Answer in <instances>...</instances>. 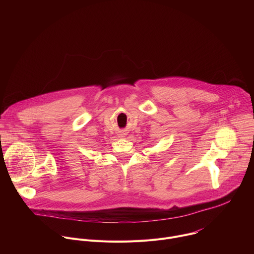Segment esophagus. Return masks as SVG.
I'll return each mask as SVG.
<instances>
[{
    "label": "esophagus",
    "instance_id": "obj_1",
    "mask_svg": "<svg viewBox=\"0 0 254 254\" xmlns=\"http://www.w3.org/2000/svg\"><path fill=\"white\" fill-rule=\"evenodd\" d=\"M124 135H125V134H124V133H123V134H122V137H124Z\"/></svg>",
    "mask_w": 254,
    "mask_h": 254
}]
</instances>
